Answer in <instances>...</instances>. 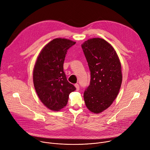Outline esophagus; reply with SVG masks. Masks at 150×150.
Masks as SVG:
<instances>
[{"mask_svg": "<svg viewBox=\"0 0 150 150\" xmlns=\"http://www.w3.org/2000/svg\"><path fill=\"white\" fill-rule=\"evenodd\" d=\"M74 86H75V87L76 88V90H77V91H79V89H80L79 85V84H77V83H76V84L74 85Z\"/></svg>", "mask_w": 150, "mask_h": 150, "instance_id": "obj_1", "label": "esophagus"}]
</instances>
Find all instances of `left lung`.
<instances>
[{
	"label": "left lung",
	"instance_id": "left-lung-1",
	"mask_svg": "<svg viewBox=\"0 0 150 150\" xmlns=\"http://www.w3.org/2000/svg\"><path fill=\"white\" fill-rule=\"evenodd\" d=\"M82 48L91 73V80L83 97L87 108L98 113L116 98L122 83L121 66L112 46L100 38L85 41Z\"/></svg>",
	"mask_w": 150,
	"mask_h": 150
}]
</instances>
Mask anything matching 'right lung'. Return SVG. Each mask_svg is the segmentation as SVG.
<instances>
[{"mask_svg":"<svg viewBox=\"0 0 150 150\" xmlns=\"http://www.w3.org/2000/svg\"><path fill=\"white\" fill-rule=\"evenodd\" d=\"M76 44L71 40L56 38L40 52L33 72V85L43 104L57 111L65 107L75 86L68 82L63 64L67 50Z\"/></svg>","mask_w":150,"mask_h":150,"instance_id":"right-lung-1","label":"right lung"}]
</instances>
